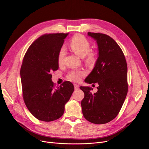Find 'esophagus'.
<instances>
[{
	"label": "esophagus",
	"instance_id": "34e87169",
	"mask_svg": "<svg viewBox=\"0 0 149 149\" xmlns=\"http://www.w3.org/2000/svg\"><path fill=\"white\" fill-rule=\"evenodd\" d=\"M74 88H75V90H78L79 89V85L77 84H74Z\"/></svg>",
	"mask_w": 149,
	"mask_h": 149
}]
</instances>
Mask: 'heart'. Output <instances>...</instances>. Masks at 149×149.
I'll list each match as a JSON object with an SVG mask.
<instances>
[{
  "label": "heart",
  "mask_w": 149,
  "mask_h": 149,
  "mask_svg": "<svg viewBox=\"0 0 149 149\" xmlns=\"http://www.w3.org/2000/svg\"><path fill=\"white\" fill-rule=\"evenodd\" d=\"M70 48L78 56L81 58L86 56V61L88 63H92L95 60V54L93 52H89L90 43L86 38L80 35L74 36L69 43ZM66 56V50L61 48L58 54L57 61L58 65H62ZM85 73L81 70H75L70 72L68 75V79L74 81H80Z\"/></svg>",
  "instance_id": "obj_1"
}]
</instances>
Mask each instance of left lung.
<instances>
[{"instance_id": "obj_1", "label": "left lung", "mask_w": 149, "mask_h": 149, "mask_svg": "<svg viewBox=\"0 0 149 149\" xmlns=\"http://www.w3.org/2000/svg\"><path fill=\"white\" fill-rule=\"evenodd\" d=\"M96 41L98 58L91 72L86 78L87 83L98 84L92 93L89 86H80L84 93L81 105L84 118L92 123L110 122L118 114L127 91V66L119 45L107 35L88 33Z\"/></svg>"}]
</instances>
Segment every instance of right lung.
Instances as JSON below:
<instances>
[{"label": "right lung", "instance_id": "right-lung-1", "mask_svg": "<svg viewBox=\"0 0 149 149\" xmlns=\"http://www.w3.org/2000/svg\"><path fill=\"white\" fill-rule=\"evenodd\" d=\"M68 34H45L28 48L20 69L25 103L39 120L49 122L63 114L66 103L74 91L73 84L65 81L54 88L51 73L58 69L57 56Z\"/></svg>", "mask_w": 149, "mask_h": 149}]
</instances>
